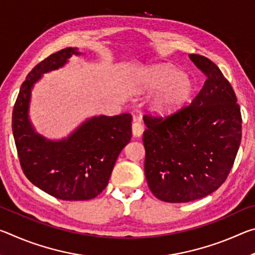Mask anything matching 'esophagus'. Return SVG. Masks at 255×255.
Here are the masks:
<instances>
[{
  "instance_id": "1",
  "label": "esophagus",
  "mask_w": 255,
  "mask_h": 255,
  "mask_svg": "<svg viewBox=\"0 0 255 255\" xmlns=\"http://www.w3.org/2000/svg\"><path fill=\"white\" fill-rule=\"evenodd\" d=\"M131 130H132V135L135 137H140L143 135L144 132V126L141 125L140 122H135L132 124V127H131Z\"/></svg>"
}]
</instances>
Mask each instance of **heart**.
Instances as JSON below:
<instances>
[{"label":"heart","mask_w":255,"mask_h":255,"mask_svg":"<svg viewBox=\"0 0 255 255\" xmlns=\"http://www.w3.org/2000/svg\"><path fill=\"white\" fill-rule=\"evenodd\" d=\"M193 89L191 77L169 65L146 70L136 86L138 93H160L150 103V112L158 117H169L182 109Z\"/></svg>","instance_id":"b5f03b06"}]
</instances>
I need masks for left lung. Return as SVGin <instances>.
Returning <instances> with one entry per match:
<instances>
[{
    "label": "left lung",
    "instance_id": "left-lung-1",
    "mask_svg": "<svg viewBox=\"0 0 255 255\" xmlns=\"http://www.w3.org/2000/svg\"><path fill=\"white\" fill-rule=\"evenodd\" d=\"M207 80L192 103L165 119L144 116L145 176L157 199L189 202L225 182L242 138L241 109L218 66L189 55Z\"/></svg>",
    "mask_w": 255,
    "mask_h": 255
}]
</instances>
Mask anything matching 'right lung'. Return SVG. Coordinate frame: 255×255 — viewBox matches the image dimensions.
Here are the masks:
<instances>
[{"label":"right lung","instance_id":"add662e5","mask_svg":"<svg viewBox=\"0 0 255 255\" xmlns=\"http://www.w3.org/2000/svg\"><path fill=\"white\" fill-rule=\"evenodd\" d=\"M77 48L67 47L33 67L20 88L12 114V131L21 167L30 182L62 200H90L105 190L120 152L131 138V116L100 115L84 120L67 137L49 139L29 117L34 84L62 68Z\"/></svg>","mask_w":255,"mask_h":255}]
</instances>
